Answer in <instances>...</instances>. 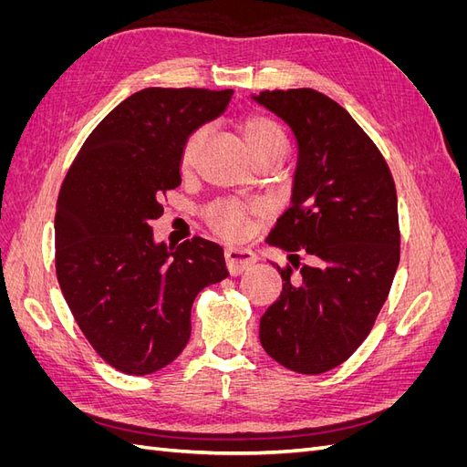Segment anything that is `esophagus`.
<instances>
[{
    "mask_svg": "<svg viewBox=\"0 0 467 467\" xmlns=\"http://www.w3.org/2000/svg\"><path fill=\"white\" fill-rule=\"evenodd\" d=\"M223 255H225V265H228V271L234 276L245 273L251 265L257 263L255 253L245 247H230L225 249Z\"/></svg>",
    "mask_w": 467,
    "mask_h": 467,
    "instance_id": "obj_1",
    "label": "esophagus"
}]
</instances>
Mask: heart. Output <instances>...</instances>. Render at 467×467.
<instances>
[{"mask_svg":"<svg viewBox=\"0 0 467 467\" xmlns=\"http://www.w3.org/2000/svg\"><path fill=\"white\" fill-rule=\"evenodd\" d=\"M244 138L249 151L255 155L259 151H266L273 148H286V138L280 126L268 117L253 115L249 117L244 126ZM206 138V129H196L189 138L181 151V167L189 169L192 167L196 155H199ZM210 223L218 234L225 237H239L247 230V214L244 208L235 204H220L210 212Z\"/></svg>","mask_w":467,"mask_h":467,"instance_id":"1","label":"heart"}]
</instances>
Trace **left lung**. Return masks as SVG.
Instances as JSON below:
<instances>
[{"label":"left lung","instance_id":"1","mask_svg":"<svg viewBox=\"0 0 467 467\" xmlns=\"http://www.w3.org/2000/svg\"><path fill=\"white\" fill-rule=\"evenodd\" d=\"M285 120L298 144L290 208L268 245L288 251L282 292L259 325L266 355L288 370L323 374L343 364L384 306L400 265L398 192L376 144L316 89L251 95ZM306 252L307 265L291 261Z\"/></svg>","mask_w":467,"mask_h":467}]
</instances>
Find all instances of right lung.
<instances>
[{"instance_id": "add662e5", "label": "right lung", "mask_w": 467, "mask_h": 467, "mask_svg": "<svg viewBox=\"0 0 467 467\" xmlns=\"http://www.w3.org/2000/svg\"><path fill=\"white\" fill-rule=\"evenodd\" d=\"M232 89L148 88L97 124L56 204V276L81 333L112 368L146 376L191 337L202 288L228 276L223 249L202 237L155 244L161 196L181 185V151L228 107Z\"/></svg>"}]
</instances>
